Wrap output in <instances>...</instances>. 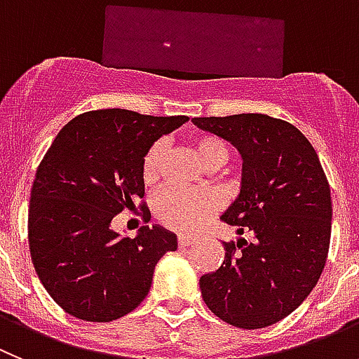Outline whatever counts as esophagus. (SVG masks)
Wrapping results in <instances>:
<instances>
[{
	"instance_id": "esophagus-1",
	"label": "esophagus",
	"mask_w": 359,
	"mask_h": 359,
	"mask_svg": "<svg viewBox=\"0 0 359 359\" xmlns=\"http://www.w3.org/2000/svg\"><path fill=\"white\" fill-rule=\"evenodd\" d=\"M177 241H179V247L184 248V247H189V245L195 241V238L193 236H186V234H179L177 236Z\"/></svg>"
}]
</instances>
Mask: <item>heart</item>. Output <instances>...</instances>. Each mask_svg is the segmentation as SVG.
<instances>
[{
  "label": "heart",
  "instance_id": "heart-1",
  "mask_svg": "<svg viewBox=\"0 0 359 359\" xmlns=\"http://www.w3.org/2000/svg\"><path fill=\"white\" fill-rule=\"evenodd\" d=\"M191 147L200 163L209 170L224 166L229 157L227 144L211 134H200L193 137ZM164 161V144L156 143L143 159L141 177L144 184L151 186L161 177ZM219 196L215 191H184L177 187H166L157 195L154 211L157 219L168 229L177 232H193L219 209Z\"/></svg>",
  "mask_w": 359,
  "mask_h": 359
}]
</instances>
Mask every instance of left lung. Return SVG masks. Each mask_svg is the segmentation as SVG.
Segmentation results:
<instances>
[{"instance_id": "1", "label": "left lung", "mask_w": 359, "mask_h": 359, "mask_svg": "<svg viewBox=\"0 0 359 359\" xmlns=\"http://www.w3.org/2000/svg\"><path fill=\"white\" fill-rule=\"evenodd\" d=\"M240 151V193L222 219L240 238L200 277L208 308L227 324L261 329L295 311L320 279L331 240V189L315 148L266 114L193 118ZM243 231L251 234L247 242Z\"/></svg>"}]
</instances>
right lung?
<instances>
[{"mask_svg":"<svg viewBox=\"0 0 359 359\" xmlns=\"http://www.w3.org/2000/svg\"><path fill=\"white\" fill-rule=\"evenodd\" d=\"M187 119L102 109L57 134L32 186L28 241L39 279L66 313L86 322L127 315L150 292L157 261L177 250V236L161 225L128 238L111 222L144 196L151 144Z\"/></svg>","mask_w":359,"mask_h":359,"instance_id":"add662e5","label":"right lung"}]
</instances>
